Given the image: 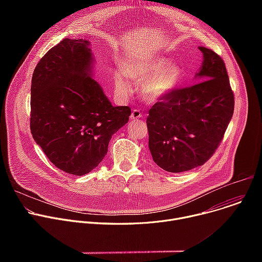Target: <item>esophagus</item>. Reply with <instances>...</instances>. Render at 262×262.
<instances>
[{
    "instance_id": "esophagus-1",
    "label": "esophagus",
    "mask_w": 262,
    "mask_h": 262,
    "mask_svg": "<svg viewBox=\"0 0 262 262\" xmlns=\"http://www.w3.org/2000/svg\"><path fill=\"white\" fill-rule=\"evenodd\" d=\"M141 117H142V113L140 112V110H138V108L133 110L132 114H130V119L132 120H137V119H140Z\"/></svg>"
}]
</instances>
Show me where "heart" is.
Masks as SVG:
<instances>
[{
  "instance_id": "heart-1",
  "label": "heart",
  "mask_w": 262,
  "mask_h": 262,
  "mask_svg": "<svg viewBox=\"0 0 262 262\" xmlns=\"http://www.w3.org/2000/svg\"><path fill=\"white\" fill-rule=\"evenodd\" d=\"M124 70L129 78L143 83L142 94L149 100H159L167 96L181 78L180 67L164 57H152L127 64ZM115 85L121 93H128L132 89L128 78L122 72L115 77Z\"/></svg>"
}]
</instances>
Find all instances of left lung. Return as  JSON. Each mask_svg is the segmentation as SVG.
I'll list each match as a JSON object with an SVG mask.
<instances>
[{
    "label": "left lung",
    "mask_w": 262,
    "mask_h": 262,
    "mask_svg": "<svg viewBox=\"0 0 262 262\" xmlns=\"http://www.w3.org/2000/svg\"><path fill=\"white\" fill-rule=\"evenodd\" d=\"M201 82L174 89L149 110V149L162 169L179 173L206 163L232 118L234 94L223 59L200 47Z\"/></svg>",
    "instance_id": "obj_1"
}]
</instances>
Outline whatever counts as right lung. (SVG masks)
I'll return each mask as SVG.
<instances>
[{
	"mask_svg": "<svg viewBox=\"0 0 262 262\" xmlns=\"http://www.w3.org/2000/svg\"><path fill=\"white\" fill-rule=\"evenodd\" d=\"M89 43L63 39L36 65L31 84L33 139L58 169L77 176L98 166L130 116V107L112 105L91 77Z\"/></svg>",
	"mask_w": 262,
	"mask_h": 262,
	"instance_id": "add662e5",
	"label": "right lung"
}]
</instances>
